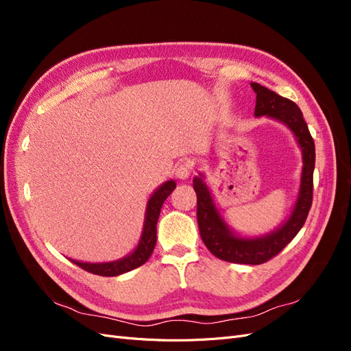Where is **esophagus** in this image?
Returning a JSON list of instances; mask_svg holds the SVG:
<instances>
[{
	"label": "esophagus",
	"mask_w": 351,
	"mask_h": 351,
	"mask_svg": "<svg viewBox=\"0 0 351 351\" xmlns=\"http://www.w3.org/2000/svg\"><path fill=\"white\" fill-rule=\"evenodd\" d=\"M192 171H193L192 164H190V162H182V164H178L177 168H176V176L180 180H186V178H189L190 176H192Z\"/></svg>",
	"instance_id": "34e87169"
}]
</instances>
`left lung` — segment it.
<instances>
[{"instance_id": "obj_1", "label": "left lung", "mask_w": 351, "mask_h": 351, "mask_svg": "<svg viewBox=\"0 0 351 351\" xmlns=\"http://www.w3.org/2000/svg\"><path fill=\"white\" fill-rule=\"evenodd\" d=\"M250 84L256 93L254 115H267L269 119L285 124L293 132L297 143L302 147V182L291 215L280 228L267 236L253 239L240 237L231 231L224 218L221 217L202 174L200 177L193 178V189L197 196V224L200 237L208 250L218 259L226 262L261 265L278 254L297 236L309 214L313 197L315 142L300 108L293 101L280 97L278 93L261 86L259 83Z\"/></svg>"}]
</instances>
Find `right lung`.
<instances>
[{"mask_svg": "<svg viewBox=\"0 0 351 351\" xmlns=\"http://www.w3.org/2000/svg\"><path fill=\"white\" fill-rule=\"evenodd\" d=\"M174 189H176L174 180H168V182H165L161 187H158V190H155L151 199L147 200L145 224H143V231H142L139 244H137V247L130 254H127L125 258L114 261V262H104V263H88V262H79L73 259L70 261L73 263H76L82 269L88 271L90 274L101 275V277H117V275H121L134 268H139L141 265H143L147 259L151 258V254L155 249L156 222L159 218V212H161L164 200L171 195Z\"/></svg>", "mask_w": 351, "mask_h": 351, "instance_id": "obj_1", "label": "right lung"}]
</instances>
